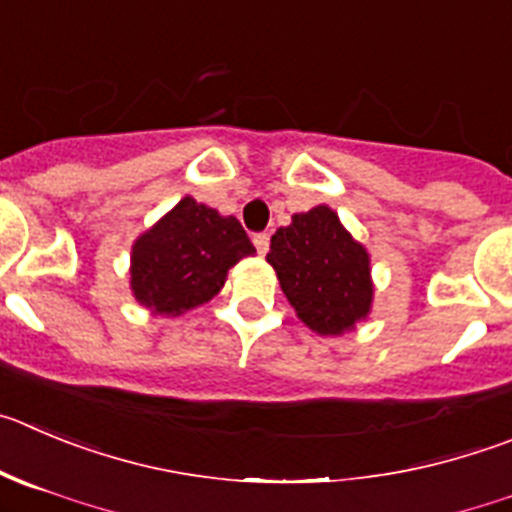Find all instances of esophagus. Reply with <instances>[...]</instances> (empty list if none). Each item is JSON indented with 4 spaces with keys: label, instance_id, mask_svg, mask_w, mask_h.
<instances>
[{
    "label": "esophagus",
    "instance_id": "obj_1",
    "mask_svg": "<svg viewBox=\"0 0 512 512\" xmlns=\"http://www.w3.org/2000/svg\"><path fill=\"white\" fill-rule=\"evenodd\" d=\"M252 242H255V247H257V252H260V255H267V250H270V234L257 232L255 237H252Z\"/></svg>",
    "mask_w": 512,
    "mask_h": 512
}]
</instances>
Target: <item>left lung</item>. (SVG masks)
Masks as SVG:
<instances>
[{
  "mask_svg": "<svg viewBox=\"0 0 512 512\" xmlns=\"http://www.w3.org/2000/svg\"><path fill=\"white\" fill-rule=\"evenodd\" d=\"M267 262L300 321L321 336L351 331L371 308L369 255L341 227L338 214L315 207L272 234Z\"/></svg>",
  "mask_w": 512,
  "mask_h": 512,
  "instance_id": "left-lung-1",
  "label": "left lung"
}]
</instances>
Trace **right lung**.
Wrapping results in <instances>:
<instances>
[{"label":"right lung","mask_w":512,"mask_h":512,"mask_svg":"<svg viewBox=\"0 0 512 512\" xmlns=\"http://www.w3.org/2000/svg\"><path fill=\"white\" fill-rule=\"evenodd\" d=\"M252 252L237 219L186 197L133 245V295L154 313L181 315L212 300L229 267Z\"/></svg>","instance_id":"1"}]
</instances>
